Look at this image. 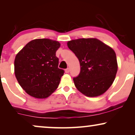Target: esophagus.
Segmentation results:
<instances>
[{
  "instance_id": "obj_1",
  "label": "esophagus",
  "mask_w": 135,
  "mask_h": 135,
  "mask_svg": "<svg viewBox=\"0 0 135 135\" xmlns=\"http://www.w3.org/2000/svg\"><path fill=\"white\" fill-rule=\"evenodd\" d=\"M65 72L66 73H69V68H67V69H66Z\"/></svg>"
}]
</instances>
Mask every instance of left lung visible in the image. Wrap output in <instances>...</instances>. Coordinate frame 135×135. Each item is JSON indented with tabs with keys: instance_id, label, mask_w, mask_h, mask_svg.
Listing matches in <instances>:
<instances>
[{
	"instance_id": "left-lung-1",
	"label": "left lung",
	"mask_w": 135,
	"mask_h": 135,
	"mask_svg": "<svg viewBox=\"0 0 135 135\" xmlns=\"http://www.w3.org/2000/svg\"><path fill=\"white\" fill-rule=\"evenodd\" d=\"M68 46L80 62V74L73 79L77 89L88 97H98L106 92L117 72L114 50L95 38L72 40Z\"/></svg>"
}]
</instances>
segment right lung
I'll return each instance as SVG.
<instances>
[{
  "mask_svg": "<svg viewBox=\"0 0 135 135\" xmlns=\"http://www.w3.org/2000/svg\"><path fill=\"white\" fill-rule=\"evenodd\" d=\"M60 44L49 38L31 40L15 59V74L20 86L31 97H49L60 84L63 69H59L56 51Z\"/></svg>",
  "mask_w": 135,
  "mask_h": 135,
  "instance_id": "obj_1",
  "label": "right lung"
}]
</instances>
